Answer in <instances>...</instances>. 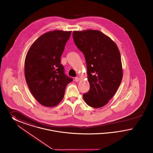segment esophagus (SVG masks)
<instances>
[{"label": "esophagus", "instance_id": "obj_1", "mask_svg": "<svg viewBox=\"0 0 153 153\" xmlns=\"http://www.w3.org/2000/svg\"><path fill=\"white\" fill-rule=\"evenodd\" d=\"M75 80L76 82H78V81L80 80V78H79V77H76V78H75Z\"/></svg>", "mask_w": 153, "mask_h": 153}]
</instances>
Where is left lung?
I'll list each match as a JSON object with an SVG mask.
<instances>
[{"label":"left lung","instance_id":"obj_1","mask_svg":"<svg viewBox=\"0 0 153 153\" xmlns=\"http://www.w3.org/2000/svg\"><path fill=\"white\" fill-rule=\"evenodd\" d=\"M73 37L87 65L90 90L83 94V99L91 107L101 108L114 95L123 78L119 49L111 38L99 30L74 31Z\"/></svg>","mask_w":153,"mask_h":153}]
</instances>
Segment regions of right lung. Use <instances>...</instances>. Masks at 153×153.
Here are the masks:
<instances>
[{"label": "right lung", "mask_w": 153, "mask_h": 153, "mask_svg": "<svg viewBox=\"0 0 153 153\" xmlns=\"http://www.w3.org/2000/svg\"><path fill=\"white\" fill-rule=\"evenodd\" d=\"M71 31L45 33L29 49L25 60V76L33 96L41 105L54 107L65 96L73 79L64 73L60 57Z\"/></svg>", "instance_id": "1"}]
</instances>
